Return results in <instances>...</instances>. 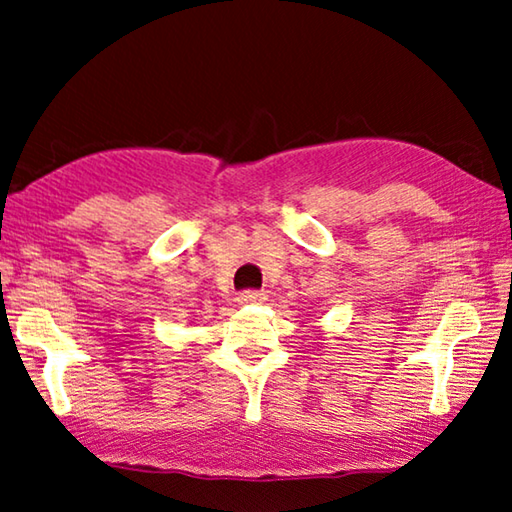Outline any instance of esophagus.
<instances>
[{"instance_id":"34e87169","label":"esophagus","mask_w":512,"mask_h":512,"mask_svg":"<svg viewBox=\"0 0 512 512\" xmlns=\"http://www.w3.org/2000/svg\"><path fill=\"white\" fill-rule=\"evenodd\" d=\"M264 300H266V293L262 291H241L237 296L239 305H262Z\"/></svg>"}]
</instances>
